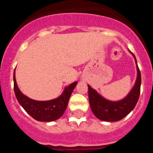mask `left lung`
Here are the masks:
<instances>
[{
  "label": "left lung",
  "mask_w": 153,
  "mask_h": 153,
  "mask_svg": "<svg viewBox=\"0 0 153 153\" xmlns=\"http://www.w3.org/2000/svg\"><path fill=\"white\" fill-rule=\"evenodd\" d=\"M132 54L134 56L137 64L136 56L133 53ZM137 72V79L134 87L126 98L117 102H112L104 99L88 85L90 105L96 117L103 121L115 122L123 119L134 109L140 98L141 86V74L138 66Z\"/></svg>",
  "instance_id": "obj_1"
}]
</instances>
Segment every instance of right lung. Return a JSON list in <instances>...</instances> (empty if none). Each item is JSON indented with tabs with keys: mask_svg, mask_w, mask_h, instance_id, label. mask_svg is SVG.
Segmentation results:
<instances>
[{
	"mask_svg": "<svg viewBox=\"0 0 153 153\" xmlns=\"http://www.w3.org/2000/svg\"><path fill=\"white\" fill-rule=\"evenodd\" d=\"M76 84L77 82L76 81L66 87L58 98L48 101H36L28 98L20 91L13 72V90L16 98L24 110L37 121L51 122L60 118L67 109L69 99Z\"/></svg>",
	"mask_w": 153,
	"mask_h": 153,
	"instance_id": "1",
	"label": "right lung"
}]
</instances>
